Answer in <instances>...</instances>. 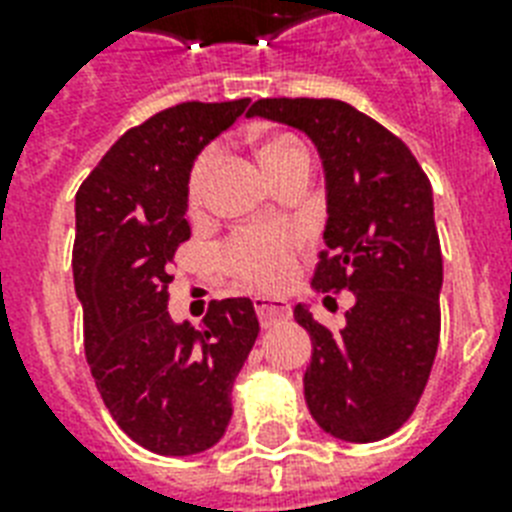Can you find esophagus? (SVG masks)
Here are the masks:
<instances>
[{"label": "esophagus", "instance_id": "obj_1", "mask_svg": "<svg viewBox=\"0 0 512 512\" xmlns=\"http://www.w3.org/2000/svg\"><path fill=\"white\" fill-rule=\"evenodd\" d=\"M255 311L263 327H273L276 321H287L292 316L287 300H279V297H255Z\"/></svg>", "mask_w": 512, "mask_h": 512}]
</instances>
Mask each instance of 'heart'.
I'll return each mask as SVG.
<instances>
[{
	"instance_id": "heart-1",
	"label": "heart",
	"mask_w": 512,
	"mask_h": 512,
	"mask_svg": "<svg viewBox=\"0 0 512 512\" xmlns=\"http://www.w3.org/2000/svg\"><path fill=\"white\" fill-rule=\"evenodd\" d=\"M257 156H260L265 175L271 177L273 183L289 170H295L297 164H308V151L289 132L263 135L257 143ZM215 162L217 151L209 148L193 164L191 175H188V204L191 207H199L204 199ZM297 244H300V236L292 228H249V231L236 233L225 244L223 263L228 265V271H233L252 287L273 289L289 276Z\"/></svg>"
}]
</instances>
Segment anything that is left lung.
<instances>
[{
	"instance_id": "left-lung-1",
	"label": "left lung",
	"mask_w": 512,
	"mask_h": 512,
	"mask_svg": "<svg viewBox=\"0 0 512 512\" xmlns=\"http://www.w3.org/2000/svg\"><path fill=\"white\" fill-rule=\"evenodd\" d=\"M305 132L324 164L327 225L313 287L353 292L340 332L295 308L311 335L305 404L324 433L372 444L420 401L441 335L444 260L433 188L414 154L382 124L332 98H265L249 108Z\"/></svg>"
}]
</instances>
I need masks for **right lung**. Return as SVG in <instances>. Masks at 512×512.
<instances>
[{
    "label": "right lung",
    "mask_w": 512,
    "mask_h": 512,
    "mask_svg": "<svg viewBox=\"0 0 512 512\" xmlns=\"http://www.w3.org/2000/svg\"><path fill=\"white\" fill-rule=\"evenodd\" d=\"M249 98L180 103L132 127L76 191L74 287L84 353L103 404L143 449L207 452L231 422V390L260 324L249 297L209 305L201 327L172 321L175 249L191 239L188 175Z\"/></svg>",
    "instance_id": "add662e5"
}]
</instances>
